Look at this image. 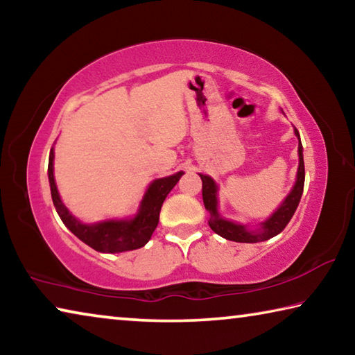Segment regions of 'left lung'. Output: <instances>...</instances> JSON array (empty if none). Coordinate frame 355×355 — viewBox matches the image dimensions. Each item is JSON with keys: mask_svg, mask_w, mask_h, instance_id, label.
<instances>
[{"mask_svg": "<svg viewBox=\"0 0 355 355\" xmlns=\"http://www.w3.org/2000/svg\"><path fill=\"white\" fill-rule=\"evenodd\" d=\"M284 112V111H282ZM294 128V127H293ZM294 135H296L299 146H297V156H299V166L296 172V182H294L293 188L280 205L274 209V213L269 216L268 219L257 225L249 224H239V222L230 220L224 218L219 211V184L214 182V178L205 173H199L202 178V197L203 205L209 213L208 225L211 227L214 233L219 236L228 239V241L236 243H261L268 241L284 230L288 222L291 220L294 211L300 202L304 192V182H305V169H304V148L302 142H300L299 131L294 128Z\"/></svg>", "mask_w": 355, "mask_h": 355, "instance_id": "1", "label": "left lung"}]
</instances>
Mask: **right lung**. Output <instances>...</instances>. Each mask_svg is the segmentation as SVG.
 Masks as SVG:
<instances>
[{"label": "right lung", "mask_w": 355, "mask_h": 355, "mask_svg": "<svg viewBox=\"0 0 355 355\" xmlns=\"http://www.w3.org/2000/svg\"><path fill=\"white\" fill-rule=\"evenodd\" d=\"M183 173V171H180L172 173V175L153 180L147 186L137 211L133 216L83 222L75 214H71L59 196L55 180V147L51 148L50 159H48V182H50L51 199L59 218L78 239H81L84 244L101 252V254H120V252L144 248L150 241L156 225H158L163 202Z\"/></svg>", "instance_id": "1"}]
</instances>
